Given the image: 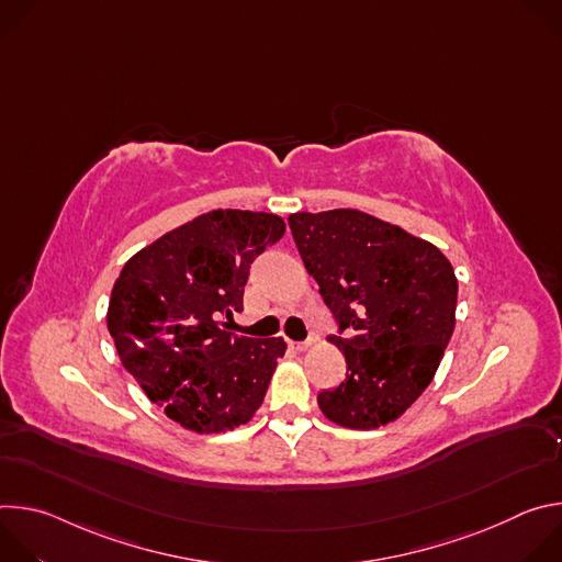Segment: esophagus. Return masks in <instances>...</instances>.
Returning <instances> with one entry per match:
<instances>
[{"label": "esophagus", "instance_id": "1", "mask_svg": "<svg viewBox=\"0 0 562 562\" xmlns=\"http://www.w3.org/2000/svg\"><path fill=\"white\" fill-rule=\"evenodd\" d=\"M317 345V336L315 334H308V338L304 340V342H291V349H295V351H308L311 347H315Z\"/></svg>", "mask_w": 562, "mask_h": 562}]
</instances>
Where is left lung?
Returning <instances> with one entry per match:
<instances>
[{
    "label": "left lung",
    "mask_w": 562,
    "mask_h": 562,
    "mask_svg": "<svg viewBox=\"0 0 562 562\" xmlns=\"http://www.w3.org/2000/svg\"><path fill=\"white\" fill-rule=\"evenodd\" d=\"M289 226L338 323L329 340L347 360V378L317 393L319 409L347 429L393 423L429 386L451 340V262L427 239L356 209L293 213Z\"/></svg>",
    "instance_id": "left-lung-1"
}]
</instances>
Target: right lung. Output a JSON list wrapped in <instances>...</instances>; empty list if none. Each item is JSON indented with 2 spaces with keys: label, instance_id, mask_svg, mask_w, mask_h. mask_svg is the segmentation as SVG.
Here are the masks:
<instances>
[{
  "label": "right lung",
  "instance_id": "1",
  "mask_svg": "<svg viewBox=\"0 0 562 562\" xmlns=\"http://www.w3.org/2000/svg\"><path fill=\"white\" fill-rule=\"evenodd\" d=\"M284 235L273 213L217 209L137 251L115 280L106 325L150 403L195 434H222L260 409L282 338L228 331L254 260Z\"/></svg>",
  "mask_w": 562,
  "mask_h": 562
}]
</instances>
